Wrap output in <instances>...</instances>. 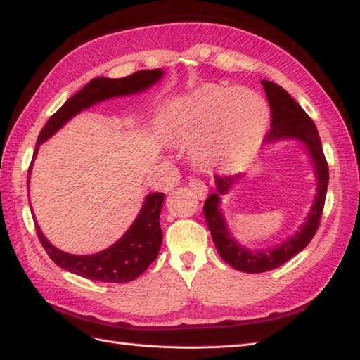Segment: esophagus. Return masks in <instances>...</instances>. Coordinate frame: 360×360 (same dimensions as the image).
<instances>
[{
  "label": "esophagus",
  "instance_id": "esophagus-1",
  "mask_svg": "<svg viewBox=\"0 0 360 360\" xmlns=\"http://www.w3.org/2000/svg\"><path fill=\"white\" fill-rule=\"evenodd\" d=\"M190 188L195 191V193L198 195V198H200V199H204L205 198V195H207V186H205V182L202 181V179H199V178H191L190 179Z\"/></svg>",
  "mask_w": 360,
  "mask_h": 360
}]
</instances>
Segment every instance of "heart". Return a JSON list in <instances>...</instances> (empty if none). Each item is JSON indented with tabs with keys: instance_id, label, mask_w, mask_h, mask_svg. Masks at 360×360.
Masks as SVG:
<instances>
[{
	"instance_id": "1",
	"label": "heart",
	"mask_w": 360,
	"mask_h": 360,
	"mask_svg": "<svg viewBox=\"0 0 360 360\" xmlns=\"http://www.w3.org/2000/svg\"><path fill=\"white\" fill-rule=\"evenodd\" d=\"M269 120V105L256 91L214 84L190 91L165 108L169 135L191 146V155L205 169L247 165L261 147Z\"/></svg>"
}]
</instances>
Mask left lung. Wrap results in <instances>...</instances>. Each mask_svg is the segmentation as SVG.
<instances>
[{"label":"left lung","instance_id":"obj_1","mask_svg":"<svg viewBox=\"0 0 360 360\" xmlns=\"http://www.w3.org/2000/svg\"><path fill=\"white\" fill-rule=\"evenodd\" d=\"M262 86L271 110V129L266 131L264 141L266 144H273V142L282 139H297L304 142L314 162L317 195L304 225L288 240L269 250H250L233 239L219 208L221 196L227 193L233 184H236L240 174H236V176L216 174L214 193L208 196L204 204L205 221L219 256L233 269L245 273H264L278 269L310 244L317 229H319L328 188V164L325 160L316 124L305 113L304 108L290 96L287 90L265 79L262 81Z\"/></svg>","mask_w":360,"mask_h":360}]
</instances>
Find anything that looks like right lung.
I'll return each instance as SVG.
<instances>
[{
	"label": "right lung",
	"mask_w": 360,
	"mask_h": 360,
	"mask_svg": "<svg viewBox=\"0 0 360 360\" xmlns=\"http://www.w3.org/2000/svg\"><path fill=\"white\" fill-rule=\"evenodd\" d=\"M164 72L161 69L153 70H139L125 78L112 79V78H95L91 79L86 87H82L78 94L67 99L60 110L55 112L47 124L39 131L37 139V147L33 152V158L38 153V146L43 144L50 136L60 130L63 125L73 118L75 115L79 113L84 108L94 105L104 99H110L115 96H124L138 94V91L152 87L155 82L162 78ZM29 167V178L27 188L30 179ZM164 193H152L148 195L142 204L141 212L131 227L125 231V235L115 242L112 247L105 248L104 252L90 256H77L64 253L61 250L53 247L39 230L38 224L37 235L39 242L43 244L49 257L61 266V269L75 273L82 278L101 282H130L136 279L138 276L144 273L148 265L152 264L160 253V247L162 242V230L160 225L161 208L164 202Z\"/></svg>",
	"instance_id": "right-lung-1"
}]
</instances>
